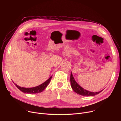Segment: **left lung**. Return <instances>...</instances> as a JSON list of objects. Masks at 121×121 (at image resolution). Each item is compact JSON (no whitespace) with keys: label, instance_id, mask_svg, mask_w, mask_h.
<instances>
[{"label":"left lung","instance_id":"1","mask_svg":"<svg viewBox=\"0 0 121 121\" xmlns=\"http://www.w3.org/2000/svg\"><path fill=\"white\" fill-rule=\"evenodd\" d=\"M70 80H71V87L73 89V90L77 94L81 95V96H95L99 93H100L101 91H100L99 92H92L88 91L83 88H82L78 84L77 82L74 80L73 75L72 74V72H71V78H70Z\"/></svg>","mask_w":121,"mask_h":121}]
</instances>
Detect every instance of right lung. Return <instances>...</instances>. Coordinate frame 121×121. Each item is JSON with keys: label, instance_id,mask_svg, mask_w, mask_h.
I'll use <instances>...</instances> for the list:
<instances>
[{"label": "right lung", "instance_id": "1", "mask_svg": "<svg viewBox=\"0 0 121 121\" xmlns=\"http://www.w3.org/2000/svg\"><path fill=\"white\" fill-rule=\"evenodd\" d=\"M52 77H50L46 81H45L43 83V84L35 87L33 88H24L19 86L18 85H17L15 83V85L17 87V88L19 90H21L22 92L25 93H27V94H36V93H39L43 92L44 89H45L47 87V86L49 83V82L51 80V79L52 78Z\"/></svg>", "mask_w": 121, "mask_h": 121}]
</instances>
